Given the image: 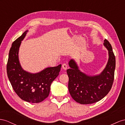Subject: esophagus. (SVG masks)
I'll return each instance as SVG.
<instances>
[{"instance_id":"esophagus-1","label":"esophagus","mask_w":125,"mask_h":125,"mask_svg":"<svg viewBox=\"0 0 125 125\" xmlns=\"http://www.w3.org/2000/svg\"><path fill=\"white\" fill-rule=\"evenodd\" d=\"M62 68H63L64 70H65L67 69V68H68V65H67L66 64L64 63V64H62Z\"/></svg>"}]
</instances>
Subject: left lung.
I'll use <instances>...</instances> for the list:
<instances>
[{"instance_id":"1","label":"left lung","mask_w":125,"mask_h":125,"mask_svg":"<svg viewBox=\"0 0 125 125\" xmlns=\"http://www.w3.org/2000/svg\"><path fill=\"white\" fill-rule=\"evenodd\" d=\"M104 46L108 51V62L100 74L88 75L79 70L77 63L70 60V69L66 70L69 76V91L74 100L80 104L95 103L106 95L113 85L116 66V59L110 43L104 40Z\"/></svg>"}]
</instances>
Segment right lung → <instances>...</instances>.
Returning <instances> with one entry per match:
<instances>
[{"instance_id":"obj_1","label":"right lung","mask_w":125,"mask_h":125,"mask_svg":"<svg viewBox=\"0 0 125 125\" xmlns=\"http://www.w3.org/2000/svg\"><path fill=\"white\" fill-rule=\"evenodd\" d=\"M28 31H26L11 45L7 64V75L14 90L22 100L31 103H39L49 95L51 83L59 74L61 64L48 67L39 72L25 71L18 57L20 47Z\"/></svg>"}]
</instances>
